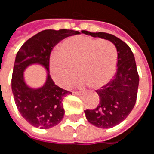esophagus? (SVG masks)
I'll use <instances>...</instances> for the list:
<instances>
[{
  "label": "esophagus",
  "instance_id": "esophagus-1",
  "mask_svg": "<svg viewBox=\"0 0 154 154\" xmlns=\"http://www.w3.org/2000/svg\"><path fill=\"white\" fill-rule=\"evenodd\" d=\"M73 94H75V95H77V96H80V95H82V93H81V92H77V91L73 92Z\"/></svg>",
  "mask_w": 154,
  "mask_h": 154
}]
</instances>
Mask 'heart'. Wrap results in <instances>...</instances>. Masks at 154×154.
Segmentation results:
<instances>
[{"mask_svg": "<svg viewBox=\"0 0 154 154\" xmlns=\"http://www.w3.org/2000/svg\"><path fill=\"white\" fill-rule=\"evenodd\" d=\"M117 64L116 45L109 40L77 35L64 40L60 51L50 60L51 77L61 87H69L78 71L82 75L77 84L80 87L90 84L99 89L113 77Z\"/></svg>", "mask_w": 154, "mask_h": 154, "instance_id": "heart-1", "label": "heart"}]
</instances>
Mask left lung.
<instances>
[{
  "instance_id": "8db88e82",
  "label": "left lung",
  "mask_w": 154,
  "mask_h": 154,
  "mask_svg": "<svg viewBox=\"0 0 154 154\" xmlns=\"http://www.w3.org/2000/svg\"><path fill=\"white\" fill-rule=\"evenodd\" d=\"M82 32L109 40L117 50V69L109 83L96 90L100 102L95 109L84 110L88 122L100 128H110L124 121L134 109L137 98L139 74L130 47L116 36L106 32Z\"/></svg>"
}]
</instances>
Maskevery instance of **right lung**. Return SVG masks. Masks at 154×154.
Listing matches in <instances>:
<instances>
[{
	"instance_id": "1",
	"label": "right lung",
	"mask_w": 154,
	"mask_h": 154,
	"mask_svg": "<svg viewBox=\"0 0 154 154\" xmlns=\"http://www.w3.org/2000/svg\"><path fill=\"white\" fill-rule=\"evenodd\" d=\"M77 31L44 30L27 39L17 52L13 76L12 91L17 109L33 127L48 129L59 123L64 115L63 100L71 92L55 84L49 74L51 51L59 41L79 34ZM42 65L48 71L43 86L33 89L24 82L23 71L32 64Z\"/></svg>"
}]
</instances>
